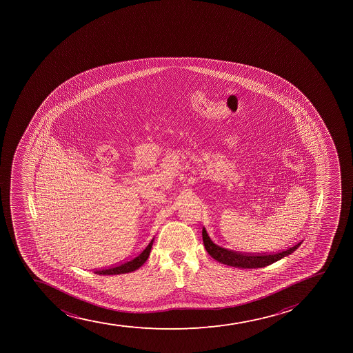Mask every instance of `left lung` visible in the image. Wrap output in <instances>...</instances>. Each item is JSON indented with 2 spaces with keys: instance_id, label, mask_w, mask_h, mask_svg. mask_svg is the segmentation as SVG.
<instances>
[{
  "instance_id": "8db88e82",
  "label": "left lung",
  "mask_w": 353,
  "mask_h": 353,
  "mask_svg": "<svg viewBox=\"0 0 353 353\" xmlns=\"http://www.w3.org/2000/svg\"><path fill=\"white\" fill-rule=\"evenodd\" d=\"M203 245L208 254L212 258L215 259L217 261L223 263V265H230V267H236V268H262L265 265H272L274 262L279 261L281 259L291 254L292 252L296 251L301 243L294 245L293 248H288L285 251L277 252V253H241V252L231 251L227 248H221L219 245L214 244L213 241L210 239V236L207 234L206 229L203 228Z\"/></svg>"
}]
</instances>
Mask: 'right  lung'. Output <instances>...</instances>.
I'll list each match as a JSON object with an SVG mask.
<instances>
[{"instance_id": "right-lung-1", "label": "right lung", "mask_w": 353, "mask_h": 353, "mask_svg": "<svg viewBox=\"0 0 353 353\" xmlns=\"http://www.w3.org/2000/svg\"><path fill=\"white\" fill-rule=\"evenodd\" d=\"M153 241L154 238L150 241V244L147 245L146 248L140 252L139 254L136 255L134 258L131 259L129 261L122 262L119 265H112L108 268L95 270V274H99V275H119V274L134 272L137 269L140 268L150 256V248H152Z\"/></svg>"}]
</instances>
